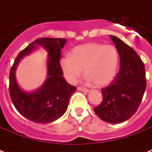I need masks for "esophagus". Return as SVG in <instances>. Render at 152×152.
Segmentation results:
<instances>
[{
	"label": "esophagus",
	"mask_w": 152,
	"mask_h": 152,
	"mask_svg": "<svg viewBox=\"0 0 152 152\" xmlns=\"http://www.w3.org/2000/svg\"><path fill=\"white\" fill-rule=\"evenodd\" d=\"M77 89H78L79 91H83V92H88V91H89L88 89H87V88H82V87H78Z\"/></svg>",
	"instance_id": "34e87169"
}]
</instances>
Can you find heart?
Segmentation results:
<instances>
[{"instance_id": "1", "label": "heart", "mask_w": 152, "mask_h": 152, "mask_svg": "<svg viewBox=\"0 0 152 152\" xmlns=\"http://www.w3.org/2000/svg\"><path fill=\"white\" fill-rule=\"evenodd\" d=\"M119 55L112 45L88 43L72 51L71 57L65 55L61 60V66L67 80L74 83L83 70L89 80L98 87L108 84L115 76Z\"/></svg>"}]
</instances>
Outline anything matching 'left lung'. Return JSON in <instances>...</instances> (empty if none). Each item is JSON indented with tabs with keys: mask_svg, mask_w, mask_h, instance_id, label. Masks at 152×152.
Wrapping results in <instances>:
<instances>
[{
	"mask_svg": "<svg viewBox=\"0 0 152 152\" xmlns=\"http://www.w3.org/2000/svg\"><path fill=\"white\" fill-rule=\"evenodd\" d=\"M110 38L119 53L120 69L112 82L101 89L102 102L94 111L104 121L119 124L137 112L146 89V73L137 53L118 37Z\"/></svg>",
	"mask_w": 152,
	"mask_h": 152,
	"instance_id": "8db88e82",
	"label": "left lung"
}]
</instances>
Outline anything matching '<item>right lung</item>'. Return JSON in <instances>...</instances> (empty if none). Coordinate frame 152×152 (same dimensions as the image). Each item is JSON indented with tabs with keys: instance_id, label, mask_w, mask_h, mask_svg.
<instances>
[{
	"instance_id": "1",
	"label": "right lung",
	"mask_w": 152,
	"mask_h": 152,
	"mask_svg": "<svg viewBox=\"0 0 152 152\" xmlns=\"http://www.w3.org/2000/svg\"><path fill=\"white\" fill-rule=\"evenodd\" d=\"M65 39L39 38L20 51L9 72V94L13 105L19 113L27 119L37 123H50L61 118L68 108L69 99L76 90L64 80L60 64L61 50L66 42ZM41 45L48 52V77L41 88L34 93H25L18 87L15 72L23 57Z\"/></svg>"
}]
</instances>
